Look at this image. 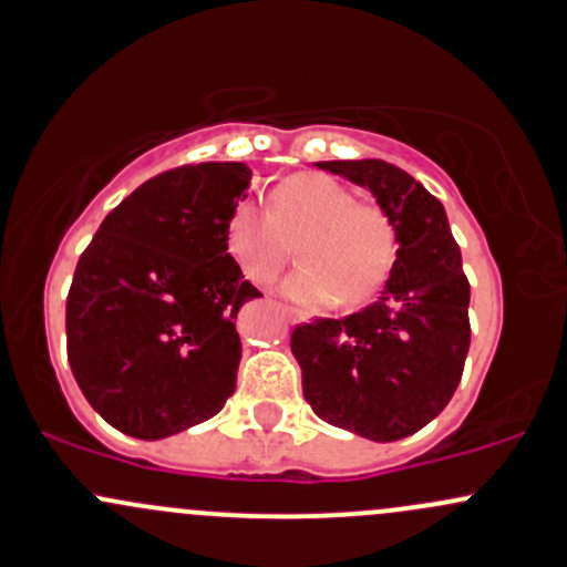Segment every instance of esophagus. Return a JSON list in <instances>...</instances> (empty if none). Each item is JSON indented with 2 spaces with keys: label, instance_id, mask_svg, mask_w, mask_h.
I'll use <instances>...</instances> for the list:
<instances>
[{
  "label": "esophagus",
  "instance_id": "obj_1",
  "mask_svg": "<svg viewBox=\"0 0 567 567\" xmlns=\"http://www.w3.org/2000/svg\"><path fill=\"white\" fill-rule=\"evenodd\" d=\"M288 318L293 320V323H301V320H307V315L299 312V309H288Z\"/></svg>",
  "mask_w": 567,
  "mask_h": 567
}]
</instances>
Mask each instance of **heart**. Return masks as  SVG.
I'll use <instances>...</instances> for the list:
<instances>
[{"label":"heart","instance_id":"obj_1","mask_svg":"<svg viewBox=\"0 0 567 567\" xmlns=\"http://www.w3.org/2000/svg\"><path fill=\"white\" fill-rule=\"evenodd\" d=\"M301 233V266L282 282L296 303L363 301L391 274L396 234L389 214L355 200L348 184L326 174L285 178L268 206L241 200L228 219V249L252 282L268 285L288 264V238Z\"/></svg>","mask_w":567,"mask_h":567}]
</instances>
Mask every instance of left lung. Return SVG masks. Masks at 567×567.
I'll use <instances>...</instances> for the list:
<instances>
[{"label":"left lung","mask_w":567,"mask_h":567,"mask_svg":"<svg viewBox=\"0 0 567 567\" xmlns=\"http://www.w3.org/2000/svg\"><path fill=\"white\" fill-rule=\"evenodd\" d=\"M318 168L367 187L389 214L396 260L378 301L342 320L318 318L290 337L315 415L374 443L437 419L470 350V282L445 208L383 159H329Z\"/></svg>","instance_id":"obj_1"}]
</instances>
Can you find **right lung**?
I'll return each instance as SVG.
<instances>
[{"instance_id": "1", "label": "right lung", "mask_w": 567, "mask_h": 567, "mask_svg": "<svg viewBox=\"0 0 567 567\" xmlns=\"http://www.w3.org/2000/svg\"><path fill=\"white\" fill-rule=\"evenodd\" d=\"M244 163L182 165L143 182L83 249L68 296V359L118 432L163 440L236 391V315L260 290L228 252Z\"/></svg>"}]
</instances>
